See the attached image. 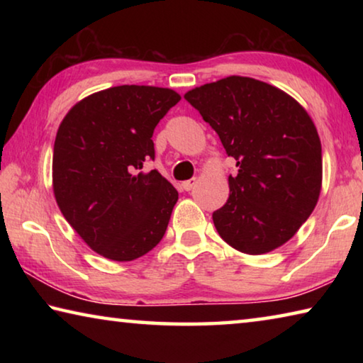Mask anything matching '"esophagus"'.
Here are the masks:
<instances>
[{
  "label": "esophagus",
  "mask_w": 363,
  "mask_h": 363,
  "mask_svg": "<svg viewBox=\"0 0 363 363\" xmlns=\"http://www.w3.org/2000/svg\"><path fill=\"white\" fill-rule=\"evenodd\" d=\"M195 186H196V179H189L186 182H182V189L187 190V192L189 190H192Z\"/></svg>",
  "instance_id": "34e87169"
}]
</instances>
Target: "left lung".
<instances>
[{"label":"left lung","mask_w":363,"mask_h":363,"mask_svg":"<svg viewBox=\"0 0 363 363\" xmlns=\"http://www.w3.org/2000/svg\"><path fill=\"white\" fill-rule=\"evenodd\" d=\"M238 167L230 195L213 213L220 238L247 255L279 248L317 205L322 145L299 104L259 79L227 77L184 96Z\"/></svg>","instance_id":"obj_1"}]
</instances>
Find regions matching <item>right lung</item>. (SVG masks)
<instances>
[{"instance_id": "right-lung-1", "label": "right lung", "mask_w": 363, "mask_h": 363, "mask_svg": "<svg viewBox=\"0 0 363 363\" xmlns=\"http://www.w3.org/2000/svg\"><path fill=\"white\" fill-rule=\"evenodd\" d=\"M181 101L173 89L123 84L70 108L59 126L52 186L64 218L91 250L133 261L162 240L177 190L158 173L153 130Z\"/></svg>"}]
</instances>
